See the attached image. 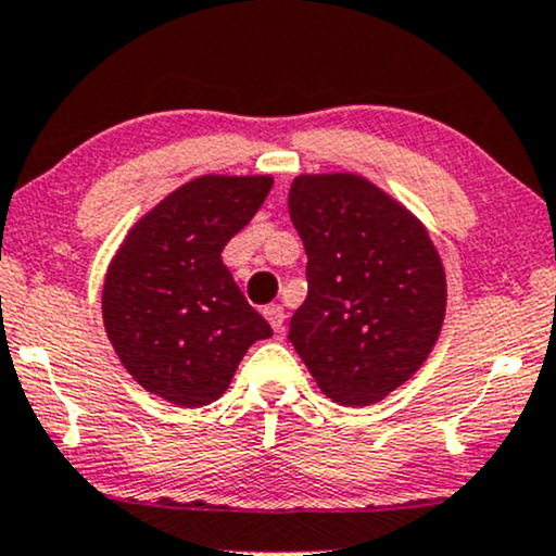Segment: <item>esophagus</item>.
I'll return each mask as SVG.
<instances>
[{
    "label": "esophagus",
    "instance_id": "1",
    "mask_svg": "<svg viewBox=\"0 0 556 556\" xmlns=\"http://www.w3.org/2000/svg\"><path fill=\"white\" fill-rule=\"evenodd\" d=\"M264 317H266V320H269L274 332H282L285 330V307L282 305L264 307Z\"/></svg>",
    "mask_w": 556,
    "mask_h": 556
}]
</instances>
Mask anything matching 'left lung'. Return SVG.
I'll return each instance as SVG.
<instances>
[{"label": "left lung", "instance_id": "left-lung-1", "mask_svg": "<svg viewBox=\"0 0 556 556\" xmlns=\"http://www.w3.org/2000/svg\"><path fill=\"white\" fill-rule=\"evenodd\" d=\"M290 218L309 282L290 343L332 402H381L425 366L440 338V251L404 203L358 173L298 175Z\"/></svg>", "mask_w": 556, "mask_h": 556}]
</instances>
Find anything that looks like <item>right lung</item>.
<instances>
[{
  "label": "right lung",
  "mask_w": 556,
  "mask_h": 556,
  "mask_svg": "<svg viewBox=\"0 0 556 556\" xmlns=\"http://www.w3.org/2000/svg\"><path fill=\"white\" fill-rule=\"evenodd\" d=\"M271 185V175L192 177L147 211L111 256L103 328L150 394L188 409L216 402L243 353L271 336L220 258Z\"/></svg>",
  "instance_id": "1"
}]
</instances>
